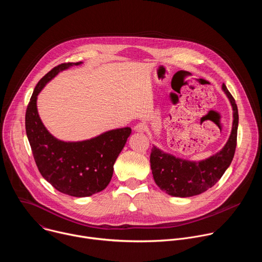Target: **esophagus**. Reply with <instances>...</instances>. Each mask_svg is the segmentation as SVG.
Returning a JSON list of instances; mask_svg holds the SVG:
<instances>
[{"mask_svg":"<svg viewBox=\"0 0 262 262\" xmlns=\"http://www.w3.org/2000/svg\"><path fill=\"white\" fill-rule=\"evenodd\" d=\"M135 129L138 133H145L147 130V125L144 122H140L135 126Z\"/></svg>","mask_w":262,"mask_h":262,"instance_id":"34e87169","label":"esophagus"}]
</instances>
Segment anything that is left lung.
<instances>
[{
  "instance_id": "8db88e82",
  "label": "left lung",
  "mask_w": 262,
  "mask_h": 262,
  "mask_svg": "<svg viewBox=\"0 0 262 262\" xmlns=\"http://www.w3.org/2000/svg\"><path fill=\"white\" fill-rule=\"evenodd\" d=\"M222 90L231 103L233 122L229 139L220 151L208 159L194 162L176 158L154 146L150 155L154 179L168 195L186 198L202 194L212 188L230 166L236 148L238 111L225 84L222 85Z\"/></svg>"
}]
</instances>
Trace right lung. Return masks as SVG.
Listing matches in <instances>:
<instances>
[{"label":"right lung","mask_w":262,"mask_h":262,"mask_svg":"<svg viewBox=\"0 0 262 262\" xmlns=\"http://www.w3.org/2000/svg\"><path fill=\"white\" fill-rule=\"evenodd\" d=\"M82 63H63L48 72L36 85L26 112L27 137L39 172L56 190L72 197H89L106 188L132 134L130 127H123L88 140L66 142L55 138L43 125L37 96L59 72Z\"/></svg>","instance_id":"1"}]
</instances>
